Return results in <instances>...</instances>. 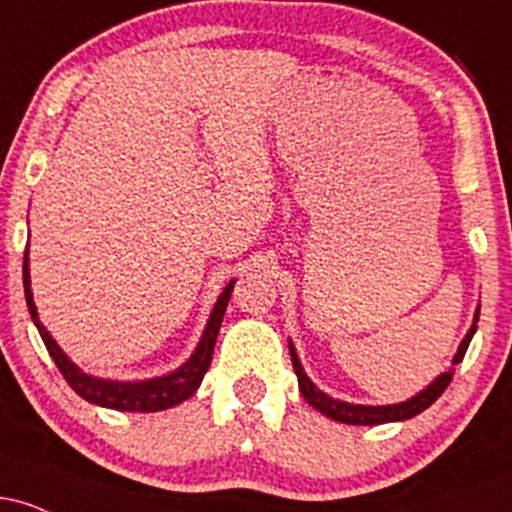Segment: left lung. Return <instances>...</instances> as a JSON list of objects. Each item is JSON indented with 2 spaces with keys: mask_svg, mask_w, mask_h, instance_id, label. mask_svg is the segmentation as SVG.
Segmentation results:
<instances>
[{
  "mask_svg": "<svg viewBox=\"0 0 512 512\" xmlns=\"http://www.w3.org/2000/svg\"><path fill=\"white\" fill-rule=\"evenodd\" d=\"M477 322H479V308H477V313H474V322H472V327H469L467 337H464L462 344L457 346V354H455V358H452V366H457V363L464 358V354H467V346H469V342H472L474 332H477ZM289 351H291L293 370H296V375H298V387H301V395L305 397V402L313 404V407L320 411V414H325L327 419H334V421H339V424H351V426L390 424V421H404V419H411V416L421 414V411L431 407V404L436 402L440 395H443L445 387L450 385L452 373H455V368H448L445 373H440L438 378L426 387V390H421L419 395L407 399V402L385 404V407H368V404H351V402H342V399H334L330 395H325V392H322L320 387H317L313 380L305 375V370L301 366V361H298V354H296V349H293L291 342H289Z\"/></svg>",
  "mask_w": 512,
  "mask_h": 512,
  "instance_id": "left-lung-1",
  "label": "left lung"
}]
</instances>
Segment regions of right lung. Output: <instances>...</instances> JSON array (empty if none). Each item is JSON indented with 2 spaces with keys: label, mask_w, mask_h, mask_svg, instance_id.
<instances>
[{
  "label": "right lung",
  "mask_w": 512,
  "mask_h": 512,
  "mask_svg": "<svg viewBox=\"0 0 512 512\" xmlns=\"http://www.w3.org/2000/svg\"><path fill=\"white\" fill-rule=\"evenodd\" d=\"M31 269H28V250L23 252V291H26V303H28V313H31L35 327H38L40 337H43L45 346H48L52 361L55 366L60 368V373L64 375L69 387L76 392L79 397H84L86 402L98 404V407L105 409H117V411H163L175 407V404L185 402L187 397H192L197 392V387L202 385L204 373L209 370L211 356H214V346H216V337H219V327L223 320V313H226L228 298L233 293V284L223 289V293L216 301L214 310H211L207 327H204L202 339H199L195 354L187 358L185 363L173 373L161 375V378H151V380H137V383H120V380H103V378H93V375L79 370V366H74L69 361L67 354L57 346L55 339L50 337V332L45 330L43 322L38 320V308L33 303V291H31Z\"/></svg>",
  "instance_id": "right-lung-1"
}]
</instances>
